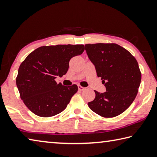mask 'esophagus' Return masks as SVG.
<instances>
[{
    "mask_svg": "<svg viewBox=\"0 0 157 157\" xmlns=\"http://www.w3.org/2000/svg\"><path fill=\"white\" fill-rule=\"evenodd\" d=\"M78 90H80V91H83V90H86V87H82L81 86H78Z\"/></svg>",
    "mask_w": 157,
    "mask_h": 157,
    "instance_id": "obj_1",
    "label": "esophagus"
}]
</instances>
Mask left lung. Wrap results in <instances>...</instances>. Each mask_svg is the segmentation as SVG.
Segmentation results:
<instances>
[{
  "label": "left lung",
  "instance_id": "8db88e82",
  "mask_svg": "<svg viewBox=\"0 0 157 157\" xmlns=\"http://www.w3.org/2000/svg\"><path fill=\"white\" fill-rule=\"evenodd\" d=\"M86 51L101 77L106 92H95L87 103L101 117L112 118L125 111L135 99L141 81L136 60L127 49L115 43L86 44Z\"/></svg>",
  "mask_w": 157,
  "mask_h": 157
}]
</instances>
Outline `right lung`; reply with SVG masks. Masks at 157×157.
Returning a JSON list of instances; mask_svg holds the SVG:
<instances>
[{"mask_svg": "<svg viewBox=\"0 0 157 157\" xmlns=\"http://www.w3.org/2000/svg\"><path fill=\"white\" fill-rule=\"evenodd\" d=\"M84 49L83 45L42 46L26 57L16 82L21 98L30 111L38 117H50L64 110L78 87L58 84L55 78L65 75L70 59Z\"/></svg>", "mask_w": 157, "mask_h": 157, "instance_id": "right-lung-1", "label": "right lung"}]
</instances>
